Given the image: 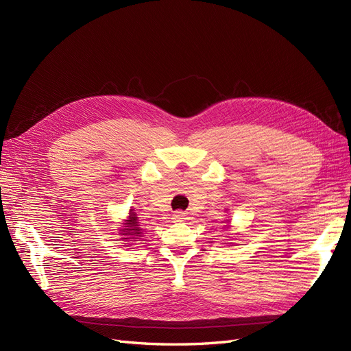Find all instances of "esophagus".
Wrapping results in <instances>:
<instances>
[{"mask_svg": "<svg viewBox=\"0 0 351 351\" xmlns=\"http://www.w3.org/2000/svg\"><path fill=\"white\" fill-rule=\"evenodd\" d=\"M173 217H174L173 219H174L176 222H180V221H184V219H187V215L184 214V212H180V210H178V212H176V214H174Z\"/></svg>", "mask_w": 351, "mask_h": 351, "instance_id": "obj_1", "label": "esophagus"}]
</instances>
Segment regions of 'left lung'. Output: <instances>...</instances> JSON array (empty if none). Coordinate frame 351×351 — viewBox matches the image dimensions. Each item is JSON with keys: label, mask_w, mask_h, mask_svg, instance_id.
Masks as SVG:
<instances>
[{"label": "left lung", "mask_w": 351, "mask_h": 351, "mask_svg": "<svg viewBox=\"0 0 351 351\" xmlns=\"http://www.w3.org/2000/svg\"><path fill=\"white\" fill-rule=\"evenodd\" d=\"M226 228H230V219H227V226H224ZM231 244V243H230Z\"/></svg>", "instance_id": "left-lung-1"}]
</instances>
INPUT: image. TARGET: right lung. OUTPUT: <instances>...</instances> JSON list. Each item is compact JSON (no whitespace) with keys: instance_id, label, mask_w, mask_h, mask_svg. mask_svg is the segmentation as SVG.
Wrapping results in <instances>:
<instances>
[{"instance_id":"right-lung-1","label":"right lung","mask_w":351,"mask_h":351,"mask_svg":"<svg viewBox=\"0 0 351 351\" xmlns=\"http://www.w3.org/2000/svg\"><path fill=\"white\" fill-rule=\"evenodd\" d=\"M121 227L119 228V234L121 236V240L125 241L124 244L130 246L132 241H137V239H141L143 234V228L141 226L139 219H137V214L134 209L129 210V215H127V219L120 222Z\"/></svg>"}]
</instances>
